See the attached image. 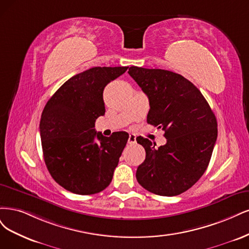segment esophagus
Instances as JSON below:
<instances>
[{
  "label": "esophagus",
  "instance_id": "34e87169",
  "mask_svg": "<svg viewBox=\"0 0 249 249\" xmlns=\"http://www.w3.org/2000/svg\"><path fill=\"white\" fill-rule=\"evenodd\" d=\"M136 142V136L134 134H129V138H128V143L129 145H133Z\"/></svg>",
  "mask_w": 249,
  "mask_h": 249
}]
</instances>
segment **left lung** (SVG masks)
<instances>
[{
    "mask_svg": "<svg viewBox=\"0 0 249 249\" xmlns=\"http://www.w3.org/2000/svg\"><path fill=\"white\" fill-rule=\"evenodd\" d=\"M128 73L149 98L148 124L164 130L166 139L156 149L148 139L136 138L146 150L136 180L152 194L178 196L207 170L217 139L216 117L203 94L181 74L136 66Z\"/></svg>",
    "mask_w": 249,
    "mask_h": 249,
    "instance_id": "1",
    "label": "left lung"
}]
</instances>
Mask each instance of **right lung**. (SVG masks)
<instances>
[{
    "mask_svg": "<svg viewBox=\"0 0 249 249\" xmlns=\"http://www.w3.org/2000/svg\"><path fill=\"white\" fill-rule=\"evenodd\" d=\"M127 69H88L64 83L44 107L39 126L44 161L53 180L70 192L98 194L113 179L129 135L118 131L107 138L94 127L106 113L104 88Z\"/></svg>",
    "mask_w": 249,
    "mask_h": 249,
    "instance_id": "1",
    "label": "right lung"
}]
</instances>
